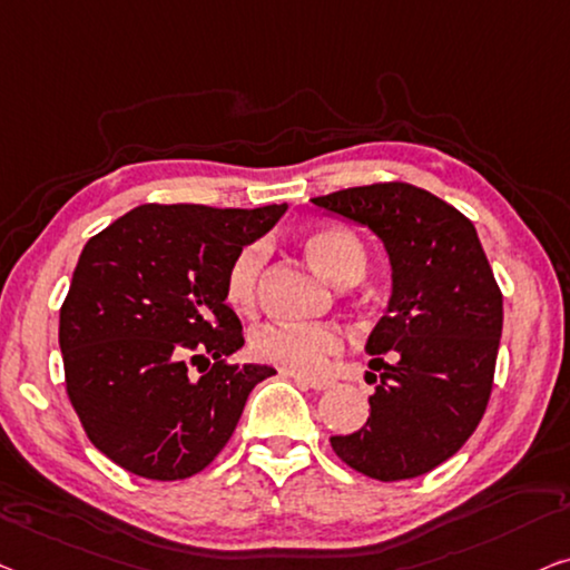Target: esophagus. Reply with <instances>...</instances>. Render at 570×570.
<instances>
[{"mask_svg":"<svg viewBox=\"0 0 570 570\" xmlns=\"http://www.w3.org/2000/svg\"><path fill=\"white\" fill-rule=\"evenodd\" d=\"M294 381L304 389H312V392H325L330 386L327 379H309V376H294Z\"/></svg>","mask_w":570,"mask_h":570,"instance_id":"34e87169","label":"esophagus"}]
</instances>
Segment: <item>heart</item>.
Returning <instances> with one entry per match:
<instances>
[{
  "label": "heart",
  "instance_id": "b5f03b06",
  "mask_svg": "<svg viewBox=\"0 0 570 570\" xmlns=\"http://www.w3.org/2000/svg\"><path fill=\"white\" fill-rule=\"evenodd\" d=\"M304 248L330 282H358L366 271V250L358 237L335 225H320L304 233ZM266 243H248L235 253L225 274V302L237 314H253L258 307L261 274L266 266ZM345 337L335 325H294L271 322L250 335V351L261 363L294 376L317 379L327 371L330 358L343 351Z\"/></svg>",
  "mask_w": 570,
  "mask_h": 570
}]
</instances>
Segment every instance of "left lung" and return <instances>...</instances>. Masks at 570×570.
<instances>
[{
    "instance_id": "left-lung-1",
    "label": "left lung",
    "mask_w": 570,
    "mask_h": 570,
    "mask_svg": "<svg viewBox=\"0 0 570 570\" xmlns=\"http://www.w3.org/2000/svg\"><path fill=\"white\" fill-rule=\"evenodd\" d=\"M312 204L366 225L392 263L389 307L366 343L371 414L330 443L371 479H414L455 455L487 412L504 322L494 271L471 219L412 184L353 186Z\"/></svg>"
}]
</instances>
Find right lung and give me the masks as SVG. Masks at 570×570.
<instances>
[{"instance_id":"add662e5","label":"right lung","mask_w":570,"mask_h":570,"mask_svg":"<svg viewBox=\"0 0 570 570\" xmlns=\"http://www.w3.org/2000/svg\"><path fill=\"white\" fill-rule=\"evenodd\" d=\"M284 212L142 204L83 245L58 343L66 394L109 461L178 481L207 469L233 438L253 386L276 371L227 363L245 340L225 304V274Z\"/></svg>"}]
</instances>
